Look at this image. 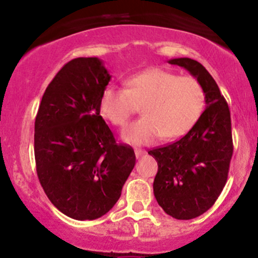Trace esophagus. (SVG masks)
Segmentation results:
<instances>
[{
	"label": "esophagus",
	"instance_id": "esophagus-1",
	"mask_svg": "<svg viewBox=\"0 0 258 258\" xmlns=\"http://www.w3.org/2000/svg\"><path fill=\"white\" fill-rule=\"evenodd\" d=\"M146 153L145 150H141V148H135V155H136V157H141V156H144Z\"/></svg>",
	"mask_w": 258,
	"mask_h": 258
}]
</instances>
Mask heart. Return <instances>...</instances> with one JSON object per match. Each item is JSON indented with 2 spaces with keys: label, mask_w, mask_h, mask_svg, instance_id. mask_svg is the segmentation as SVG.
Masks as SVG:
<instances>
[{
  "label": "heart",
  "mask_w": 258,
  "mask_h": 258,
  "mask_svg": "<svg viewBox=\"0 0 258 258\" xmlns=\"http://www.w3.org/2000/svg\"><path fill=\"white\" fill-rule=\"evenodd\" d=\"M127 88L108 86L100 98V112L113 126L122 127L142 106V114L122 131L127 144L146 145L162 135L177 139L186 135L202 116L206 92L199 80L151 69L126 81Z\"/></svg>",
  "instance_id": "b5f03b06"
}]
</instances>
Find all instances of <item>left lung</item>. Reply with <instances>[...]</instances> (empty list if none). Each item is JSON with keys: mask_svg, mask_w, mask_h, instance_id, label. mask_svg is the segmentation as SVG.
<instances>
[{"mask_svg": "<svg viewBox=\"0 0 258 258\" xmlns=\"http://www.w3.org/2000/svg\"><path fill=\"white\" fill-rule=\"evenodd\" d=\"M186 69L204 86L206 108L178 141L148 151L157 161L153 194L167 215L192 220L213 206L227 182L233 153L231 114L217 83L195 59L168 61Z\"/></svg>", "mask_w": 258, "mask_h": 258, "instance_id": "obj_1", "label": "left lung"}]
</instances>
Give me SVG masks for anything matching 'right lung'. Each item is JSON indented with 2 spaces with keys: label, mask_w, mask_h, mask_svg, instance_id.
<instances>
[{
  "label": "right lung",
  "mask_w": 258,
  "mask_h": 258,
  "mask_svg": "<svg viewBox=\"0 0 258 258\" xmlns=\"http://www.w3.org/2000/svg\"><path fill=\"white\" fill-rule=\"evenodd\" d=\"M111 75L97 57L67 62L49 82L35 121L36 170L54 207L75 220H96L118 201L136 163L116 144L100 114Z\"/></svg>",
  "instance_id": "right-lung-1"
}]
</instances>
